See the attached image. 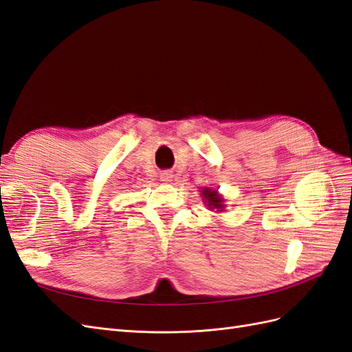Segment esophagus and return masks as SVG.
Returning a JSON list of instances; mask_svg holds the SVG:
<instances>
[{"instance_id":"1","label":"esophagus","mask_w":352,"mask_h":352,"mask_svg":"<svg viewBox=\"0 0 352 352\" xmlns=\"http://www.w3.org/2000/svg\"><path fill=\"white\" fill-rule=\"evenodd\" d=\"M172 177H173V175H170V173H163L162 175V179L164 180V182H167V180H170Z\"/></svg>"}]
</instances>
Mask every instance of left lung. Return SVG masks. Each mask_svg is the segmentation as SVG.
<instances>
[{"label": "left lung", "mask_w": 352, "mask_h": 352, "mask_svg": "<svg viewBox=\"0 0 352 352\" xmlns=\"http://www.w3.org/2000/svg\"><path fill=\"white\" fill-rule=\"evenodd\" d=\"M204 198H207L208 199V204H211V206H214V207H221V199H220V197L216 194V190H208V189H206L204 190Z\"/></svg>", "instance_id": "1"}]
</instances>
